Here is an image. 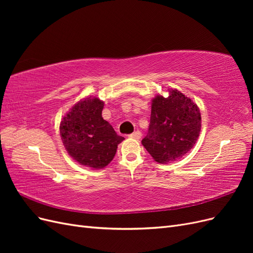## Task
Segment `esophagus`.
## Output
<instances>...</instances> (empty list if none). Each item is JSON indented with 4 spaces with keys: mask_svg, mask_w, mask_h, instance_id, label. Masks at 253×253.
Here are the masks:
<instances>
[{
    "mask_svg": "<svg viewBox=\"0 0 253 253\" xmlns=\"http://www.w3.org/2000/svg\"><path fill=\"white\" fill-rule=\"evenodd\" d=\"M128 137H129V138H134V139H140L141 138V133H140V131H136L132 134H129Z\"/></svg>",
    "mask_w": 253,
    "mask_h": 253,
    "instance_id": "34e87169",
    "label": "esophagus"
}]
</instances>
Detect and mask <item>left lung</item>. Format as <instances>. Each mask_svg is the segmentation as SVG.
<instances>
[{"mask_svg":"<svg viewBox=\"0 0 253 253\" xmlns=\"http://www.w3.org/2000/svg\"><path fill=\"white\" fill-rule=\"evenodd\" d=\"M197 105L177 89L153 99L149 132L143 147L159 164L179 159L193 148L202 126Z\"/></svg>","mask_w":253,"mask_h":253,"instance_id":"left-lung-1","label":"left lung"}]
</instances>
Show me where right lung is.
Here are the masks:
<instances>
[{
  "instance_id": "1",
  "label": "right lung",
  "mask_w": 253,
  "mask_h": 253,
  "mask_svg": "<svg viewBox=\"0 0 253 253\" xmlns=\"http://www.w3.org/2000/svg\"><path fill=\"white\" fill-rule=\"evenodd\" d=\"M103 105L98 98L84 99L72 108L60 125L68 154L80 165L94 169L108 166L125 139L102 118Z\"/></svg>"
}]
</instances>
